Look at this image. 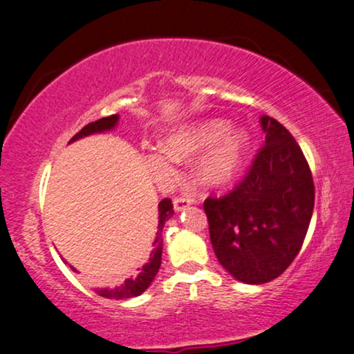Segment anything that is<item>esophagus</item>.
Returning a JSON list of instances; mask_svg holds the SVG:
<instances>
[{
  "label": "esophagus",
  "mask_w": 354,
  "mask_h": 354,
  "mask_svg": "<svg viewBox=\"0 0 354 354\" xmlns=\"http://www.w3.org/2000/svg\"><path fill=\"white\" fill-rule=\"evenodd\" d=\"M192 200L187 198V196H176L174 198V208H176V211H183L187 208V206H190Z\"/></svg>",
  "instance_id": "1"
}]
</instances>
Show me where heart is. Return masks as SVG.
I'll return each instance as SVG.
<instances>
[{"mask_svg":"<svg viewBox=\"0 0 354 354\" xmlns=\"http://www.w3.org/2000/svg\"><path fill=\"white\" fill-rule=\"evenodd\" d=\"M226 127L223 122L196 123L171 133L164 146L148 149L143 156L146 167L160 183L176 176L177 160H183L209 146L195 164V176L203 185H221L234 177L244 159L249 138L244 130Z\"/></svg>","mask_w":354,"mask_h":354,"instance_id":"heart-1","label":"heart"}]
</instances>
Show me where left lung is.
<instances>
[{
    "instance_id": "left-lung-1",
    "label": "left lung",
    "mask_w": 354,
    "mask_h": 354,
    "mask_svg": "<svg viewBox=\"0 0 354 354\" xmlns=\"http://www.w3.org/2000/svg\"><path fill=\"white\" fill-rule=\"evenodd\" d=\"M265 145L239 185L205 200L219 263L239 281L278 278L299 254L314 211V180L299 145L274 118H260Z\"/></svg>"
}]
</instances>
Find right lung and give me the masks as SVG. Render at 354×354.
Wrapping results in <instances>:
<instances>
[{
    "mask_svg": "<svg viewBox=\"0 0 354 354\" xmlns=\"http://www.w3.org/2000/svg\"><path fill=\"white\" fill-rule=\"evenodd\" d=\"M118 117L117 113L115 115H110V117H104L100 118L97 122L89 123L86 125L80 133H76L75 136L71 138V141L80 140V138L94 135V133H102V131H109L113 130L118 123ZM159 224H158V232H156V239L153 242L154 249L151 250V259L148 260V263L143 265V268H138L140 273L136 274L135 278H128L122 286H117L113 289L104 288V289H97V295L102 297H109V299H130V297H136L140 295H143L146 289L149 288V284L153 283V279L156 274H158L159 268H160V259H162V229L164 224H166L171 216L174 214V206L172 201L169 198H164L160 201L159 206Z\"/></svg>",
    "mask_w": 354,
    "mask_h": 354,
    "instance_id": "right-lung-1",
    "label": "right lung"
}]
</instances>
